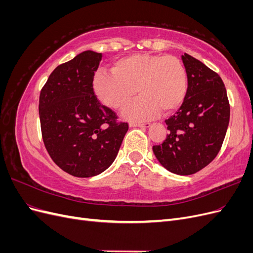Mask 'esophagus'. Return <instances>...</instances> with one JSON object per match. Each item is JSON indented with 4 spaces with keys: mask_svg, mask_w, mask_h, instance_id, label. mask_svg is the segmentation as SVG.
<instances>
[{
    "mask_svg": "<svg viewBox=\"0 0 253 253\" xmlns=\"http://www.w3.org/2000/svg\"><path fill=\"white\" fill-rule=\"evenodd\" d=\"M129 126L131 127H149L151 126V124L147 122V124H137V122H131L129 124Z\"/></svg>",
    "mask_w": 253,
    "mask_h": 253,
    "instance_id": "obj_1",
    "label": "esophagus"
}]
</instances>
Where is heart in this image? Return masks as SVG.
I'll return each mask as SVG.
<instances>
[{"mask_svg":"<svg viewBox=\"0 0 253 253\" xmlns=\"http://www.w3.org/2000/svg\"><path fill=\"white\" fill-rule=\"evenodd\" d=\"M91 85L100 102L114 110L126 108L138 90L140 97L124 116L147 120L162 111L170 114L180 108L187 96L188 75L177 57L135 53L115 61L111 72H97Z\"/></svg>","mask_w":253,"mask_h":253,"instance_id":"1","label":"heart"}]
</instances>
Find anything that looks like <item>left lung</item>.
I'll return each mask as SVG.
<instances>
[{
	"instance_id": "8db88e82",
	"label": "left lung",
	"mask_w": 253,
	"mask_h": 253,
	"mask_svg": "<svg viewBox=\"0 0 253 253\" xmlns=\"http://www.w3.org/2000/svg\"><path fill=\"white\" fill-rule=\"evenodd\" d=\"M181 58L188 75L187 96L166 120L170 133L162 144L153 145V152L168 171L191 175L218 154L230 120V104L217 73L188 53Z\"/></svg>"
}]
</instances>
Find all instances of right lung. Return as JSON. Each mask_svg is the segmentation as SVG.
<instances>
[{
	"instance_id": "obj_1",
	"label": "right lung",
	"mask_w": 253,
	"mask_h": 253,
	"mask_svg": "<svg viewBox=\"0 0 253 253\" xmlns=\"http://www.w3.org/2000/svg\"><path fill=\"white\" fill-rule=\"evenodd\" d=\"M101 53L86 50L57 66L41 89L42 138L59 168L76 177H91L113 164L128 129L101 104L93 77Z\"/></svg>"
}]
</instances>
